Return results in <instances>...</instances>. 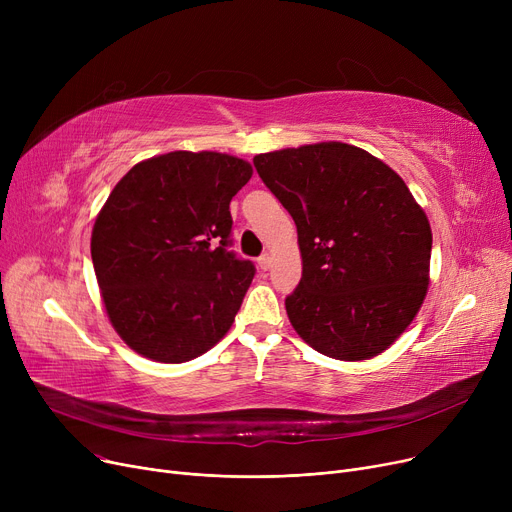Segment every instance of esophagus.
<instances>
[{"instance_id":"34e87169","label":"esophagus","mask_w":512,"mask_h":512,"mask_svg":"<svg viewBox=\"0 0 512 512\" xmlns=\"http://www.w3.org/2000/svg\"><path fill=\"white\" fill-rule=\"evenodd\" d=\"M257 263H259V267L263 272H267L272 267V255L270 253H263L259 259H257Z\"/></svg>"}]
</instances>
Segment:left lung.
Returning <instances> with one entry per match:
<instances>
[{
  "label": "left lung",
  "instance_id": "left-lung-1",
  "mask_svg": "<svg viewBox=\"0 0 512 512\" xmlns=\"http://www.w3.org/2000/svg\"><path fill=\"white\" fill-rule=\"evenodd\" d=\"M253 164L299 232L303 276L286 297L292 328L332 359L384 353L429 284L432 228L405 180L336 141L261 153Z\"/></svg>",
  "mask_w": 512,
  "mask_h": 512
}]
</instances>
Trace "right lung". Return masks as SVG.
Here are the masks:
<instances>
[{"instance_id":"right-lung-1","label":"right lung","mask_w":512,"mask_h":512,"mask_svg":"<svg viewBox=\"0 0 512 512\" xmlns=\"http://www.w3.org/2000/svg\"><path fill=\"white\" fill-rule=\"evenodd\" d=\"M249 161L172 151L141 161L99 211L91 257L114 330L139 355L184 363L218 344L255 276L232 245Z\"/></svg>"}]
</instances>
